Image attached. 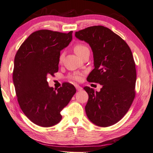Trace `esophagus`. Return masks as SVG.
Masks as SVG:
<instances>
[{
  "mask_svg": "<svg viewBox=\"0 0 153 153\" xmlns=\"http://www.w3.org/2000/svg\"><path fill=\"white\" fill-rule=\"evenodd\" d=\"M75 87H76V88L77 89V91H81V90H82V87H80L79 85H75Z\"/></svg>",
  "mask_w": 153,
  "mask_h": 153,
  "instance_id": "1",
  "label": "esophagus"
}]
</instances>
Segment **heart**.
<instances>
[{
    "label": "heart",
    "mask_w": 153,
    "mask_h": 153,
    "mask_svg": "<svg viewBox=\"0 0 153 153\" xmlns=\"http://www.w3.org/2000/svg\"><path fill=\"white\" fill-rule=\"evenodd\" d=\"M74 50L77 56H79L81 58H82V57H83L87 52H90L88 46L83 42H78L76 45H75V46H74ZM63 58H64V54L61 53L59 56L60 62H62ZM69 78L74 81H80L81 78V74L75 73V74H71V75L69 76Z\"/></svg>",
    "instance_id": "heart-1"
}]
</instances>
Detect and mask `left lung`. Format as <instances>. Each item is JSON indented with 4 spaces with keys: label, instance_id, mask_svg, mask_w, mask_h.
<instances>
[{
    "label": "left lung",
    "instance_id": "left-lung-1",
    "mask_svg": "<svg viewBox=\"0 0 153 153\" xmlns=\"http://www.w3.org/2000/svg\"><path fill=\"white\" fill-rule=\"evenodd\" d=\"M76 37L91 46L94 68L88 82L102 85L100 92L84 87L88 94L86 114L93 123L109 127L126 114L136 95V70L131 48L123 39L103 26L76 32Z\"/></svg>",
    "mask_w": 153,
    "mask_h": 153
}]
</instances>
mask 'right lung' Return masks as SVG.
<instances>
[{"mask_svg": "<svg viewBox=\"0 0 153 153\" xmlns=\"http://www.w3.org/2000/svg\"><path fill=\"white\" fill-rule=\"evenodd\" d=\"M72 32L36 31L15 55L13 80L18 103L26 117L39 126L48 127L59 122L61 111L76 92L69 83L55 90L46 80L47 76L58 72L61 50L71 42Z\"/></svg>", "mask_w": 153, "mask_h": 153, "instance_id": "right-lung-1", "label": "right lung"}]
</instances>
